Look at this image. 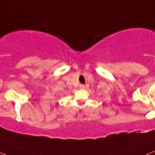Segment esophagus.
<instances>
[{"label":"esophagus","instance_id":"obj_1","mask_svg":"<svg viewBox=\"0 0 155 155\" xmlns=\"http://www.w3.org/2000/svg\"><path fill=\"white\" fill-rule=\"evenodd\" d=\"M79 88L80 89V90H83V89H84V84H80L79 85Z\"/></svg>","mask_w":155,"mask_h":155}]
</instances>
